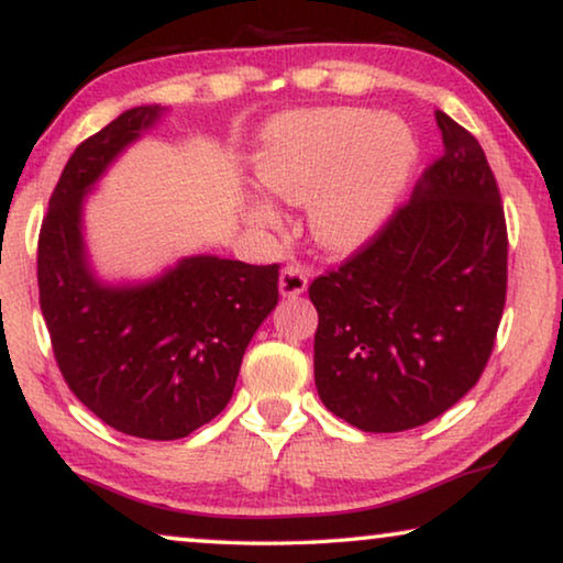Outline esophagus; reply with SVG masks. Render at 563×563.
I'll use <instances>...</instances> for the list:
<instances>
[{"label":"esophagus","instance_id":"34e87169","mask_svg":"<svg viewBox=\"0 0 563 563\" xmlns=\"http://www.w3.org/2000/svg\"><path fill=\"white\" fill-rule=\"evenodd\" d=\"M307 282H310V274H307L305 266L289 264L282 268L279 276V291L284 297H299L307 289Z\"/></svg>","mask_w":563,"mask_h":563}]
</instances>
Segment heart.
I'll return each instance as SVG.
<instances>
[{
  "instance_id": "heart-1",
  "label": "heart",
  "mask_w": 563,
  "mask_h": 563,
  "mask_svg": "<svg viewBox=\"0 0 563 563\" xmlns=\"http://www.w3.org/2000/svg\"><path fill=\"white\" fill-rule=\"evenodd\" d=\"M418 166V141L397 118L361 107L284 114L266 130L258 181L291 205L310 202L314 238L328 249L364 243L387 220ZM256 222H274L266 202Z\"/></svg>"
}]
</instances>
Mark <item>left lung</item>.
<instances>
[{
  "mask_svg": "<svg viewBox=\"0 0 563 563\" xmlns=\"http://www.w3.org/2000/svg\"><path fill=\"white\" fill-rule=\"evenodd\" d=\"M443 156L364 249L310 284L322 405L366 433L426 426L479 382L507 295V225L476 137L438 110Z\"/></svg>",
  "mask_w": 563,
  "mask_h": 563,
  "instance_id": "obj_1",
  "label": "left lung"
}]
</instances>
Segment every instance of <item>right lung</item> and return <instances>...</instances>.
Instances as JSON below:
<instances>
[{
	"instance_id": "obj_1",
	"label": "right lung",
	"mask_w": 563,
	"mask_h": 563,
	"mask_svg": "<svg viewBox=\"0 0 563 563\" xmlns=\"http://www.w3.org/2000/svg\"><path fill=\"white\" fill-rule=\"evenodd\" d=\"M164 107L125 110L64 166L37 238V287L68 389L125 435L176 441L225 410L253 333L279 302V264L189 256L156 279L102 284L84 195Z\"/></svg>"
}]
</instances>
